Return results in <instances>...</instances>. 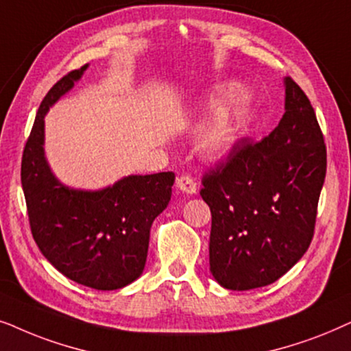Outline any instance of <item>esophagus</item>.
<instances>
[{"label": "esophagus", "instance_id": "obj_1", "mask_svg": "<svg viewBox=\"0 0 351 351\" xmlns=\"http://www.w3.org/2000/svg\"><path fill=\"white\" fill-rule=\"evenodd\" d=\"M176 186L180 191H183L184 194H195L197 193V183L191 178L189 175H183L176 178Z\"/></svg>", "mask_w": 351, "mask_h": 351}]
</instances>
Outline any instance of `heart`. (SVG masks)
Instances as JSON below:
<instances>
[{
  "instance_id": "obj_1",
  "label": "heart",
  "mask_w": 351,
  "mask_h": 351,
  "mask_svg": "<svg viewBox=\"0 0 351 351\" xmlns=\"http://www.w3.org/2000/svg\"><path fill=\"white\" fill-rule=\"evenodd\" d=\"M226 86H215L210 101H218L224 95ZM252 96L242 86H234L228 93L217 112L204 123L195 136L197 149L207 157H218L234 146L239 136L242 119L250 109Z\"/></svg>"
}]
</instances>
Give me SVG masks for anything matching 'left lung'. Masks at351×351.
<instances>
[{
    "label": "left lung",
    "instance_id": "left-lung-1",
    "mask_svg": "<svg viewBox=\"0 0 351 351\" xmlns=\"http://www.w3.org/2000/svg\"><path fill=\"white\" fill-rule=\"evenodd\" d=\"M284 115L260 143L241 139L204 176L212 212L210 271L230 291L284 276L310 247L326 178V146L305 93L284 78Z\"/></svg>",
    "mask_w": 351,
    "mask_h": 351
}]
</instances>
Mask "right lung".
<instances>
[{
  "mask_svg": "<svg viewBox=\"0 0 351 351\" xmlns=\"http://www.w3.org/2000/svg\"><path fill=\"white\" fill-rule=\"evenodd\" d=\"M86 69L65 75L41 101L21 180L32 234L45 258L82 286L115 291L143 274L151 226L170 202L175 173L123 176L97 191L69 188L56 178L45 156V115Z\"/></svg>",
  "mask_w": 351,
  "mask_h": 351,
  "instance_id": "1",
  "label": "right lung"
}]
</instances>
